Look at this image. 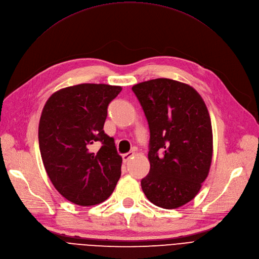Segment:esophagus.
Wrapping results in <instances>:
<instances>
[{"instance_id":"esophagus-1","label":"esophagus","mask_w":259,"mask_h":259,"mask_svg":"<svg viewBox=\"0 0 259 259\" xmlns=\"http://www.w3.org/2000/svg\"><path fill=\"white\" fill-rule=\"evenodd\" d=\"M134 155H135V154H134L133 152H130V153H126V154H123V155H122V160H123V162L126 163V162L128 161V160H130Z\"/></svg>"}]
</instances>
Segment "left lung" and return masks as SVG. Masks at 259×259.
Masks as SVG:
<instances>
[{
  "label": "left lung",
  "mask_w": 259,
  "mask_h": 259,
  "mask_svg": "<svg viewBox=\"0 0 259 259\" xmlns=\"http://www.w3.org/2000/svg\"><path fill=\"white\" fill-rule=\"evenodd\" d=\"M150 128V171L141 180L146 198L176 208L198 194L213 155L211 118L192 86L159 78L134 85Z\"/></svg>",
  "instance_id": "1"
}]
</instances>
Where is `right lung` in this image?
<instances>
[{
	"label": "right lung",
	"instance_id": "1",
	"mask_svg": "<svg viewBox=\"0 0 259 259\" xmlns=\"http://www.w3.org/2000/svg\"><path fill=\"white\" fill-rule=\"evenodd\" d=\"M120 86L84 83L56 92L39 123V146L46 173L56 190L78 205L106 200L121 176L122 158L103 131L107 107ZM102 143L97 153L92 144Z\"/></svg>",
	"mask_w": 259,
	"mask_h": 259
}]
</instances>
